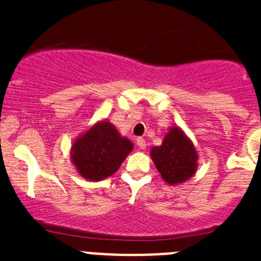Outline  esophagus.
Returning <instances> with one entry per match:
<instances>
[{
	"instance_id": "esophagus-1",
	"label": "esophagus",
	"mask_w": 261,
	"mask_h": 261,
	"mask_svg": "<svg viewBox=\"0 0 261 261\" xmlns=\"http://www.w3.org/2000/svg\"><path fill=\"white\" fill-rule=\"evenodd\" d=\"M136 144H138L139 149H141V150H144L146 147V141L144 140L143 138H139L138 140H136Z\"/></svg>"
}]
</instances>
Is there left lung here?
Instances as JSON below:
<instances>
[{
    "mask_svg": "<svg viewBox=\"0 0 261 261\" xmlns=\"http://www.w3.org/2000/svg\"><path fill=\"white\" fill-rule=\"evenodd\" d=\"M150 156L165 183L178 186L191 179L198 169V152L193 141L178 126L165 134L162 145L152 146Z\"/></svg>",
    "mask_w": 261,
    "mask_h": 261,
    "instance_id": "obj_1",
    "label": "left lung"
}]
</instances>
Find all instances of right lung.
<instances>
[{"label": "right lung", "instance_id": "add662e5", "mask_svg": "<svg viewBox=\"0 0 261 261\" xmlns=\"http://www.w3.org/2000/svg\"><path fill=\"white\" fill-rule=\"evenodd\" d=\"M133 147L114 123L99 120L73 141L70 160L82 178L99 181L117 172Z\"/></svg>", "mask_w": 261, "mask_h": 261}]
</instances>
